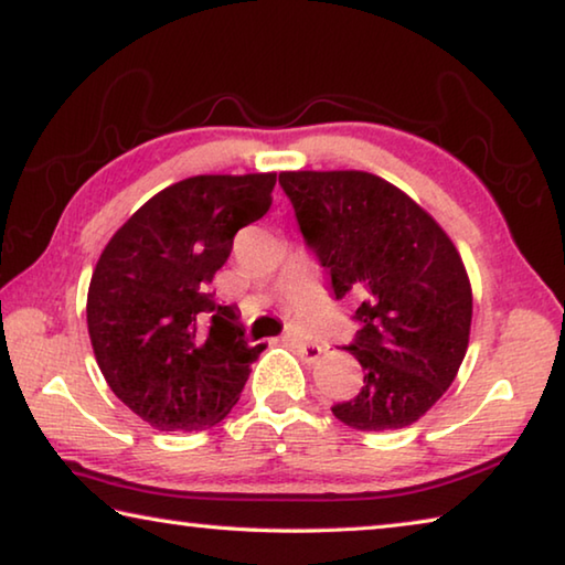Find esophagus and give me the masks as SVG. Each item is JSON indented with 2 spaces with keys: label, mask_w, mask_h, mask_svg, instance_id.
Returning <instances> with one entry per match:
<instances>
[{
  "label": "esophagus",
  "mask_w": 565,
  "mask_h": 565,
  "mask_svg": "<svg viewBox=\"0 0 565 565\" xmlns=\"http://www.w3.org/2000/svg\"><path fill=\"white\" fill-rule=\"evenodd\" d=\"M284 341L289 343V347H294L296 353L301 356V361H306V363H317L321 359V353H323V347H319V343L303 341L299 337H291V333H289V337H284Z\"/></svg>",
  "instance_id": "obj_1"
}]
</instances>
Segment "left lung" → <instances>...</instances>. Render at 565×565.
Wrapping results in <instances>:
<instances>
[{"label": "left lung", "mask_w": 565, "mask_h": 565, "mask_svg": "<svg viewBox=\"0 0 565 565\" xmlns=\"http://www.w3.org/2000/svg\"><path fill=\"white\" fill-rule=\"evenodd\" d=\"M306 242L337 299H359L356 398L331 411L356 431L406 428L461 369L473 294L456 244L406 191L369 171H281Z\"/></svg>", "instance_id": "left-lung-1"}]
</instances>
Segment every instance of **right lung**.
I'll list each match as a JSON object with an SVG mask.
<instances>
[{
    "mask_svg": "<svg viewBox=\"0 0 565 565\" xmlns=\"http://www.w3.org/2000/svg\"><path fill=\"white\" fill-rule=\"evenodd\" d=\"M274 171L199 174L161 189L104 246L87 327L114 396L159 431H202L242 396L264 343L209 294L238 228L271 206Z\"/></svg>",
    "mask_w": 565,
    "mask_h": 565,
    "instance_id": "add662e5",
    "label": "right lung"
}]
</instances>
